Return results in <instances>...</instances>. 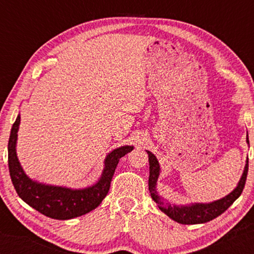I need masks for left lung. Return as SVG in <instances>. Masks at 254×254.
<instances>
[{
    "label": "left lung",
    "mask_w": 254,
    "mask_h": 254,
    "mask_svg": "<svg viewBox=\"0 0 254 254\" xmlns=\"http://www.w3.org/2000/svg\"><path fill=\"white\" fill-rule=\"evenodd\" d=\"M247 143H249V137L247 135ZM148 160H149V178H148V190L150 196L154 201L158 204V207L164 212L167 216H169L171 219L176 220L177 223L183 225H195V224H204L209 220L218 217L222 215L226 209H227L231 204H233L237 198H238L242 191L245 189L248 168H249V159H247V164L245 167L244 174H242L241 179L238 183V186L235 190L229 193L228 195L218 199L212 203L203 204V203H195L191 204L189 206H177V205L167 204L164 202L157 191H156V183H157L158 177L160 174V168L157 158L155 155L147 150Z\"/></svg>",
    "instance_id": "obj_1"
}]
</instances>
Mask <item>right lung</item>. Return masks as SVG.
Listing matches in <instances>:
<instances>
[{
  "label": "right lung",
  "mask_w": 254,
  "mask_h": 254,
  "mask_svg": "<svg viewBox=\"0 0 254 254\" xmlns=\"http://www.w3.org/2000/svg\"><path fill=\"white\" fill-rule=\"evenodd\" d=\"M20 115L16 118L8 139V169L13 186L18 196L38 212L53 219H71L95 209L109 192L110 183L119 160L130 153L133 146H122L112 150L105 159V168L96 185L73 189L48 186L32 181L26 176L16 155V141Z\"/></svg>",
  "instance_id": "right-lung-1"
}]
</instances>
